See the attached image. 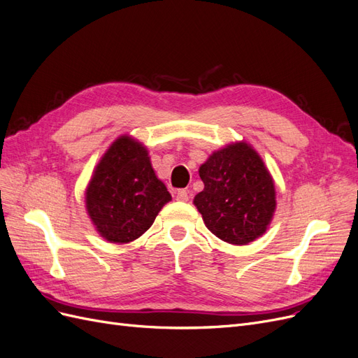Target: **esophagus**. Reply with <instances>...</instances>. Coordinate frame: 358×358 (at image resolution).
Instances as JSON below:
<instances>
[{
    "label": "esophagus",
    "instance_id": "esophagus-1",
    "mask_svg": "<svg viewBox=\"0 0 358 358\" xmlns=\"http://www.w3.org/2000/svg\"><path fill=\"white\" fill-rule=\"evenodd\" d=\"M176 200L188 201L189 200V191L188 189H178L176 191Z\"/></svg>",
    "mask_w": 358,
    "mask_h": 358
}]
</instances>
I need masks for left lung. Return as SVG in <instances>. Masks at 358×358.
I'll list each match as a JSON object with an SVG mask.
<instances>
[{
    "label": "left lung",
    "mask_w": 358,
    "mask_h": 358,
    "mask_svg": "<svg viewBox=\"0 0 358 358\" xmlns=\"http://www.w3.org/2000/svg\"><path fill=\"white\" fill-rule=\"evenodd\" d=\"M204 189L194 204L221 241L246 245L262 236L276 208L275 185L264 162L246 143H234L200 167Z\"/></svg>",
    "instance_id": "obj_1"
}]
</instances>
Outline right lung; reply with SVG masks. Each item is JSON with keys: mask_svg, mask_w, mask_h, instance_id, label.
Listing matches in <instances>:
<instances>
[{"mask_svg": "<svg viewBox=\"0 0 358 358\" xmlns=\"http://www.w3.org/2000/svg\"><path fill=\"white\" fill-rule=\"evenodd\" d=\"M171 200L150 166L148 150L127 136L119 137L96 166L86 189V209L100 234L128 243L154 224Z\"/></svg>", "mask_w": 358, "mask_h": 358, "instance_id": "1", "label": "right lung"}]
</instances>
